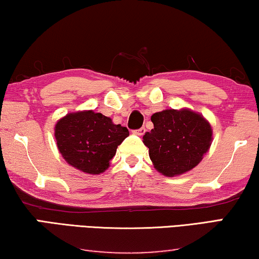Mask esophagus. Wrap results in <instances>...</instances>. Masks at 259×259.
I'll use <instances>...</instances> for the list:
<instances>
[{"label": "esophagus", "instance_id": "obj_1", "mask_svg": "<svg viewBox=\"0 0 259 259\" xmlns=\"http://www.w3.org/2000/svg\"><path fill=\"white\" fill-rule=\"evenodd\" d=\"M134 134H137V135H143L146 133V128L145 127H141V128H139V130H137V131H134L133 132Z\"/></svg>", "mask_w": 259, "mask_h": 259}]
</instances>
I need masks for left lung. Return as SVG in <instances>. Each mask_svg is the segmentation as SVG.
Masks as SVG:
<instances>
[{
    "instance_id": "left-lung-1",
    "label": "left lung",
    "mask_w": 259,
    "mask_h": 259,
    "mask_svg": "<svg viewBox=\"0 0 259 259\" xmlns=\"http://www.w3.org/2000/svg\"><path fill=\"white\" fill-rule=\"evenodd\" d=\"M154 128L143 135L154 168L166 177L180 176L197 166L213 140L209 121L190 109H168L152 116Z\"/></svg>"
}]
</instances>
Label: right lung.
<instances>
[{
  "label": "right lung",
  "instance_id": "obj_1",
  "mask_svg": "<svg viewBox=\"0 0 259 259\" xmlns=\"http://www.w3.org/2000/svg\"><path fill=\"white\" fill-rule=\"evenodd\" d=\"M126 127L93 110L67 113L54 127L61 156L82 172L99 175L109 168L117 148L128 137Z\"/></svg>",
  "mask_w": 259,
  "mask_h": 259
}]
</instances>
